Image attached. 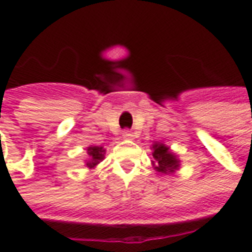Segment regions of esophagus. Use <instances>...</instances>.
<instances>
[{
    "mask_svg": "<svg viewBox=\"0 0 252 252\" xmlns=\"http://www.w3.org/2000/svg\"><path fill=\"white\" fill-rule=\"evenodd\" d=\"M123 137H124V139H132V137H133V132H132L131 129H124V131H123Z\"/></svg>",
    "mask_w": 252,
    "mask_h": 252,
    "instance_id": "esophagus-1",
    "label": "esophagus"
}]
</instances>
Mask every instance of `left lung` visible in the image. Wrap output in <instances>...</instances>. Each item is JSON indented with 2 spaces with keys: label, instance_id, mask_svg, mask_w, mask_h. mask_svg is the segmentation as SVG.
<instances>
[{
  "label": "left lung",
  "instance_id": "left-lung-1",
  "mask_svg": "<svg viewBox=\"0 0 252 252\" xmlns=\"http://www.w3.org/2000/svg\"><path fill=\"white\" fill-rule=\"evenodd\" d=\"M154 153L153 157L155 159V169L159 173L163 174H170L173 173L177 167H178V159L175 158L174 154H171L169 151V147H166L164 144H154Z\"/></svg>",
  "mask_w": 252,
  "mask_h": 252
}]
</instances>
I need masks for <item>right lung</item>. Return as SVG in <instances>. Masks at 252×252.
Masks as SVG:
<instances>
[{"label": "right lung", "instance_id": "right-lung-1", "mask_svg": "<svg viewBox=\"0 0 252 252\" xmlns=\"http://www.w3.org/2000/svg\"><path fill=\"white\" fill-rule=\"evenodd\" d=\"M88 154H89V159H88V162H86V166L90 167V169H93L95 164L99 163V162L104 159V150H102V147H97V146H94V147H89Z\"/></svg>", "mask_w": 252, "mask_h": 252}]
</instances>
